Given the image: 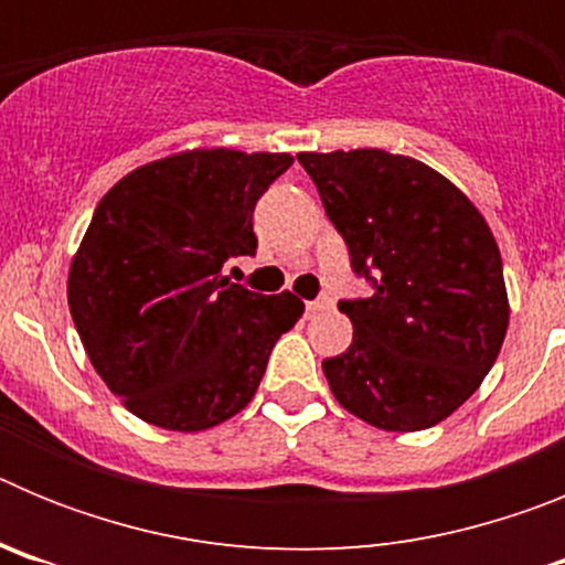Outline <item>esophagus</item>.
<instances>
[{"instance_id":"esophagus-1","label":"esophagus","mask_w":565,"mask_h":565,"mask_svg":"<svg viewBox=\"0 0 565 565\" xmlns=\"http://www.w3.org/2000/svg\"><path fill=\"white\" fill-rule=\"evenodd\" d=\"M331 306H333L331 297H317V299H311V302H306V311H308V317H313V313H319V311H328Z\"/></svg>"}]
</instances>
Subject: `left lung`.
Segmentation results:
<instances>
[{"instance_id":"8db88e82","label":"left lung","mask_w":565,"mask_h":565,"mask_svg":"<svg viewBox=\"0 0 565 565\" xmlns=\"http://www.w3.org/2000/svg\"><path fill=\"white\" fill-rule=\"evenodd\" d=\"M371 297L342 299L351 348L326 359L331 393L379 430L456 413L495 364L509 326L498 243L467 194L384 149L299 152Z\"/></svg>"}]
</instances>
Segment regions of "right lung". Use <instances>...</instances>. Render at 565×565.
<instances>
[{
    "instance_id": "right-lung-1",
    "label": "right lung",
    "mask_w": 565,
    "mask_h": 565,
    "mask_svg": "<svg viewBox=\"0 0 565 565\" xmlns=\"http://www.w3.org/2000/svg\"><path fill=\"white\" fill-rule=\"evenodd\" d=\"M291 163L192 149L135 169L96 206L70 266V313L98 376L143 422L198 433L232 418L306 311L221 274L257 252L254 206Z\"/></svg>"
}]
</instances>
